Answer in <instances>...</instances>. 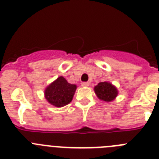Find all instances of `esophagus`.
I'll return each mask as SVG.
<instances>
[{
    "mask_svg": "<svg viewBox=\"0 0 159 159\" xmlns=\"http://www.w3.org/2000/svg\"><path fill=\"white\" fill-rule=\"evenodd\" d=\"M90 85V83L89 82H83L81 84V86L82 87H88Z\"/></svg>",
    "mask_w": 159,
    "mask_h": 159,
    "instance_id": "34e87169",
    "label": "esophagus"
}]
</instances>
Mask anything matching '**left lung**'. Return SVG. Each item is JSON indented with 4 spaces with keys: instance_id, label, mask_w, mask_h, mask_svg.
<instances>
[{
    "instance_id": "left-lung-1",
    "label": "left lung",
    "mask_w": 159,
    "mask_h": 159,
    "mask_svg": "<svg viewBox=\"0 0 159 159\" xmlns=\"http://www.w3.org/2000/svg\"><path fill=\"white\" fill-rule=\"evenodd\" d=\"M97 97L105 102H111L116 99L118 95V90L111 83L101 82L94 88Z\"/></svg>"
}]
</instances>
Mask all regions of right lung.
I'll list each match as a JSON object with an SVG mask.
<instances>
[{"label": "right lung", "instance_id": "add662e5", "mask_svg": "<svg viewBox=\"0 0 159 159\" xmlns=\"http://www.w3.org/2000/svg\"><path fill=\"white\" fill-rule=\"evenodd\" d=\"M76 90V85L67 83L63 76L52 83L44 91L45 99L50 104L61 107L71 102Z\"/></svg>", "mask_w": 159, "mask_h": 159}]
</instances>
